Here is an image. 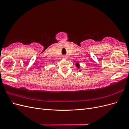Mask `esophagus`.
I'll return each instance as SVG.
<instances>
[{
	"label": "esophagus",
	"instance_id": "obj_1",
	"mask_svg": "<svg viewBox=\"0 0 129 129\" xmlns=\"http://www.w3.org/2000/svg\"><path fill=\"white\" fill-rule=\"evenodd\" d=\"M63 58H67V56L64 55V56H63Z\"/></svg>",
	"mask_w": 129,
	"mask_h": 129
}]
</instances>
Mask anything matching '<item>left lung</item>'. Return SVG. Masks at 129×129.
<instances>
[{
    "label": "left lung",
    "mask_w": 129,
    "mask_h": 129,
    "mask_svg": "<svg viewBox=\"0 0 129 129\" xmlns=\"http://www.w3.org/2000/svg\"><path fill=\"white\" fill-rule=\"evenodd\" d=\"M75 65H76V68H77L78 69H79L80 68V63H79V62H76ZM79 72H81V70H80V71H79Z\"/></svg>",
    "instance_id": "left-lung-1"
}]
</instances>
